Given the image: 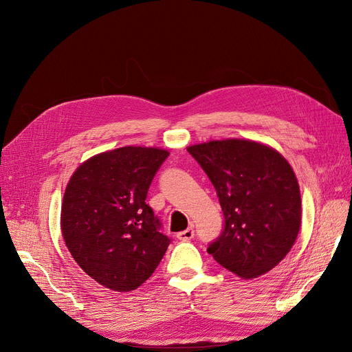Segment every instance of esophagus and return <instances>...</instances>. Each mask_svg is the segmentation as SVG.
<instances>
[{
    "instance_id": "1",
    "label": "esophagus",
    "mask_w": 352,
    "mask_h": 352,
    "mask_svg": "<svg viewBox=\"0 0 352 352\" xmlns=\"http://www.w3.org/2000/svg\"><path fill=\"white\" fill-rule=\"evenodd\" d=\"M177 238L179 239V241H191V239L194 238V228L190 227L187 228L186 231H181L177 234Z\"/></svg>"
}]
</instances>
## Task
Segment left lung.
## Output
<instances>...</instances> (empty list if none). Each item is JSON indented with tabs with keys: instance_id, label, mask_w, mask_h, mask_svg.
<instances>
[{
	"instance_id": "left-lung-1",
	"label": "left lung",
	"mask_w": 352,
	"mask_h": 352,
	"mask_svg": "<svg viewBox=\"0 0 352 352\" xmlns=\"http://www.w3.org/2000/svg\"><path fill=\"white\" fill-rule=\"evenodd\" d=\"M187 150L212 182L224 212L223 232L208 254L244 280L278 265L301 226L300 186L288 161L250 140L210 141Z\"/></svg>"
}]
</instances>
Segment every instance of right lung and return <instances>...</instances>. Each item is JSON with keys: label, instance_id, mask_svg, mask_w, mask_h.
<instances>
[{"label": "right lung", "instance_id": "right-lung-1", "mask_svg": "<svg viewBox=\"0 0 352 352\" xmlns=\"http://www.w3.org/2000/svg\"><path fill=\"white\" fill-rule=\"evenodd\" d=\"M160 148L122 146L82 162L64 192L61 230L76 263L118 292L145 283L168 248L146 194L162 162Z\"/></svg>", "mask_w": 352, "mask_h": 352}]
</instances>
